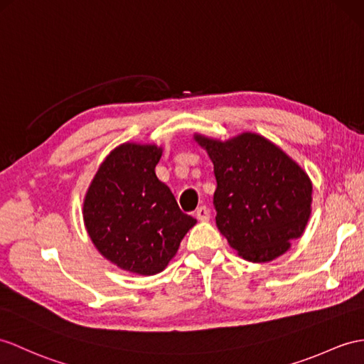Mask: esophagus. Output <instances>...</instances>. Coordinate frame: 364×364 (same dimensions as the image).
Instances as JSON below:
<instances>
[{
    "label": "esophagus",
    "mask_w": 364,
    "mask_h": 364,
    "mask_svg": "<svg viewBox=\"0 0 364 364\" xmlns=\"http://www.w3.org/2000/svg\"><path fill=\"white\" fill-rule=\"evenodd\" d=\"M196 218L199 220H202V223H207V220L210 219V210L205 207V205H200L198 210H196Z\"/></svg>",
    "instance_id": "esophagus-1"
}]
</instances>
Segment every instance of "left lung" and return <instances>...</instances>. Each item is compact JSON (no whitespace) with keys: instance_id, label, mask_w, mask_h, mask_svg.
<instances>
[{"instance_id":"left-lung-1","label":"left lung","mask_w":364,"mask_h":364,"mask_svg":"<svg viewBox=\"0 0 364 364\" xmlns=\"http://www.w3.org/2000/svg\"><path fill=\"white\" fill-rule=\"evenodd\" d=\"M215 166L216 225L250 262H270L304 233L312 181L287 153L256 132L219 140L194 132Z\"/></svg>"}]
</instances>
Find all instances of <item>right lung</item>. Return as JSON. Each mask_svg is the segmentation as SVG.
Segmentation results:
<instances>
[{
	"label": "right lung",
	"mask_w": 364,
	"mask_h": 364,
	"mask_svg": "<svg viewBox=\"0 0 364 364\" xmlns=\"http://www.w3.org/2000/svg\"><path fill=\"white\" fill-rule=\"evenodd\" d=\"M164 149L125 141L100 164L83 199V223L103 258L144 277L161 273L198 220L157 179Z\"/></svg>",
	"instance_id": "1"
}]
</instances>
